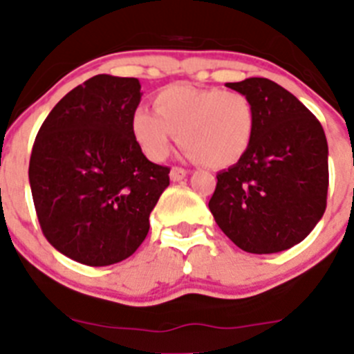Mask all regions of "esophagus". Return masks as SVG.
Returning a JSON list of instances; mask_svg holds the SVG:
<instances>
[{"mask_svg": "<svg viewBox=\"0 0 354 354\" xmlns=\"http://www.w3.org/2000/svg\"><path fill=\"white\" fill-rule=\"evenodd\" d=\"M187 174H188V171L183 169V167L174 166V167H171V171H169L171 181H181L185 176H187Z\"/></svg>", "mask_w": 354, "mask_h": 354, "instance_id": "obj_1", "label": "esophagus"}]
</instances>
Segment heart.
<instances>
[{"label":"heart","mask_w":354,"mask_h":354,"mask_svg":"<svg viewBox=\"0 0 354 354\" xmlns=\"http://www.w3.org/2000/svg\"><path fill=\"white\" fill-rule=\"evenodd\" d=\"M154 108L131 114V133L144 154L167 156L174 135L194 159L209 167L236 164L255 131V106L243 92L174 84L156 94Z\"/></svg>","instance_id":"obj_1"}]
</instances>
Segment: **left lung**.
Masks as SVG:
<instances>
[{
  "label": "left lung",
  "mask_w": 354,
  "mask_h": 354,
  "mask_svg": "<svg viewBox=\"0 0 354 354\" xmlns=\"http://www.w3.org/2000/svg\"><path fill=\"white\" fill-rule=\"evenodd\" d=\"M255 106L245 156L217 174L209 209L248 253H277L305 240L326 212L329 147L320 121L269 78L226 84Z\"/></svg>",
  "instance_id": "8db88e82"
}]
</instances>
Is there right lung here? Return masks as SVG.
Returning a JSON list of instances; mask_svg holds the SVG:
<instances>
[{
    "label": "right lung",
    "instance_id": "right-lung-1",
    "mask_svg": "<svg viewBox=\"0 0 354 354\" xmlns=\"http://www.w3.org/2000/svg\"><path fill=\"white\" fill-rule=\"evenodd\" d=\"M137 78L95 75L70 91L42 123L28 164L39 224L59 253L91 267L133 255L169 185L131 133Z\"/></svg>",
    "mask_w": 354,
    "mask_h": 354
}]
</instances>
